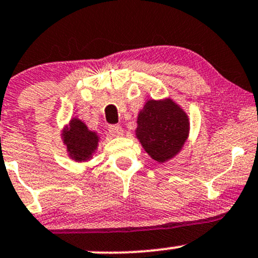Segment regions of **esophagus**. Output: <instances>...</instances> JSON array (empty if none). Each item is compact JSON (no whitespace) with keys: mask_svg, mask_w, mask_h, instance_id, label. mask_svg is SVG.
I'll return each instance as SVG.
<instances>
[{"mask_svg":"<svg viewBox=\"0 0 258 258\" xmlns=\"http://www.w3.org/2000/svg\"><path fill=\"white\" fill-rule=\"evenodd\" d=\"M109 132L112 137H118V136H122L123 128L120 124H111V126L109 127Z\"/></svg>","mask_w":258,"mask_h":258,"instance_id":"34e87169","label":"esophagus"}]
</instances>
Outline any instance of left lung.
Returning <instances> with one entry per match:
<instances>
[{"mask_svg": "<svg viewBox=\"0 0 258 258\" xmlns=\"http://www.w3.org/2000/svg\"><path fill=\"white\" fill-rule=\"evenodd\" d=\"M136 136L144 151L165 163L181 151L189 131L187 115L171 99L148 100L138 114Z\"/></svg>", "mask_w": 258, "mask_h": 258, "instance_id": "8db88e82", "label": "left lung"}]
</instances>
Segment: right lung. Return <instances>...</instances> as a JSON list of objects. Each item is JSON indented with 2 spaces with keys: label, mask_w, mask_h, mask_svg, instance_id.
<instances>
[{
  "label": "right lung",
  "mask_w": 258,
  "mask_h": 258,
  "mask_svg": "<svg viewBox=\"0 0 258 258\" xmlns=\"http://www.w3.org/2000/svg\"><path fill=\"white\" fill-rule=\"evenodd\" d=\"M62 140L66 144L70 157L76 161H83L92 158L99 143L98 135L89 131L86 123L78 118L71 120L70 126L62 132Z\"/></svg>",
  "instance_id": "right-lung-1"
}]
</instances>
